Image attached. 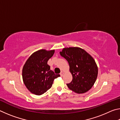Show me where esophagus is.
Wrapping results in <instances>:
<instances>
[{"mask_svg": "<svg viewBox=\"0 0 120 120\" xmlns=\"http://www.w3.org/2000/svg\"><path fill=\"white\" fill-rule=\"evenodd\" d=\"M60 76L62 77V76H63V75H64V72H63V71H61V72H60Z\"/></svg>", "mask_w": 120, "mask_h": 120, "instance_id": "esophagus-1", "label": "esophagus"}]
</instances>
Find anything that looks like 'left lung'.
Masks as SVG:
<instances>
[{
    "label": "left lung",
    "instance_id": "1",
    "mask_svg": "<svg viewBox=\"0 0 120 120\" xmlns=\"http://www.w3.org/2000/svg\"><path fill=\"white\" fill-rule=\"evenodd\" d=\"M60 54L67 60L72 76L71 82L67 84L68 88L77 94L88 92L98 75L94 59L86 51L78 47L64 48Z\"/></svg>",
    "mask_w": 120,
    "mask_h": 120
}]
</instances>
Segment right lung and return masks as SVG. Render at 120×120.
<instances>
[{"instance_id":"obj_1","label":"right lung","mask_w":120,"mask_h":120,"mask_svg":"<svg viewBox=\"0 0 120 120\" xmlns=\"http://www.w3.org/2000/svg\"><path fill=\"white\" fill-rule=\"evenodd\" d=\"M54 53V50L37 51L30 56L24 65L22 70L23 82L33 94H44L52 87L54 79L60 76L50 70L48 64V60Z\"/></svg>"}]
</instances>
